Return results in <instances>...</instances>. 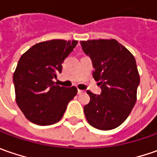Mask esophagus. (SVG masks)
<instances>
[{
	"label": "esophagus",
	"instance_id": "34e87169",
	"mask_svg": "<svg viewBox=\"0 0 157 157\" xmlns=\"http://www.w3.org/2000/svg\"><path fill=\"white\" fill-rule=\"evenodd\" d=\"M83 92H84L83 90H82V89H78V94H79V95H80V94H82Z\"/></svg>",
	"mask_w": 157,
	"mask_h": 157
}]
</instances>
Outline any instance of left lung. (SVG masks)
Listing matches in <instances>:
<instances>
[{
  "label": "left lung",
  "mask_w": 157,
  "mask_h": 157,
  "mask_svg": "<svg viewBox=\"0 0 157 157\" xmlns=\"http://www.w3.org/2000/svg\"><path fill=\"white\" fill-rule=\"evenodd\" d=\"M85 54L93 61V76L99 82L101 94L88 90L90 101L84 114L91 126L109 130L120 126L136 101L140 75L136 59L115 39L81 41Z\"/></svg>",
  "instance_id": "8db88e82"
}]
</instances>
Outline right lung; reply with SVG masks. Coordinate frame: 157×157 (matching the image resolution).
Here are the masks:
<instances>
[{"instance_id": "right-lung-1", "label": "right lung", "mask_w": 157, "mask_h": 157, "mask_svg": "<svg viewBox=\"0 0 157 157\" xmlns=\"http://www.w3.org/2000/svg\"><path fill=\"white\" fill-rule=\"evenodd\" d=\"M78 41L51 40L32 46L20 58L13 80L16 103L25 117L37 125L59 122L67 105L77 94L75 87L64 88L53 79Z\"/></svg>"}]
</instances>
